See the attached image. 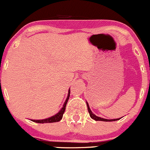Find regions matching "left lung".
<instances>
[{
    "label": "left lung",
    "instance_id": "left-lung-1",
    "mask_svg": "<svg viewBox=\"0 0 150 150\" xmlns=\"http://www.w3.org/2000/svg\"><path fill=\"white\" fill-rule=\"evenodd\" d=\"M87 102V101H86ZM87 109H88V112L89 113V116H90L91 118H92V119L95 120H101V121H115V120H119L120 118H116V119H105V118H100V117H98L96 116V115H94V113L92 112V111L90 110V108H89V104L87 102Z\"/></svg>",
    "mask_w": 150,
    "mask_h": 150
}]
</instances>
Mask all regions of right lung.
I'll list each match as a JSON object with an SVG mask.
<instances>
[{
  "label": "right lung",
  "mask_w": 150,
  "mask_h": 150,
  "mask_svg": "<svg viewBox=\"0 0 150 150\" xmlns=\"http://www.w3.org/2000/svg\"><path fill=\"white\" fill-rule=\"evenodd\" d=\"M70 89L68 90V97H67L66 100H65L64 104H63V106L62 107V108L60 110V111L58 113H56V115L54 116L50 117V118H46V119H42V120H32V121L35 122V123H54V122H58L60 121L63 118V115L65 112V106H66L67 103H68V99H69L70 97Z\"/></svg>",
  "instance_id": "1"
}]
</instances>
